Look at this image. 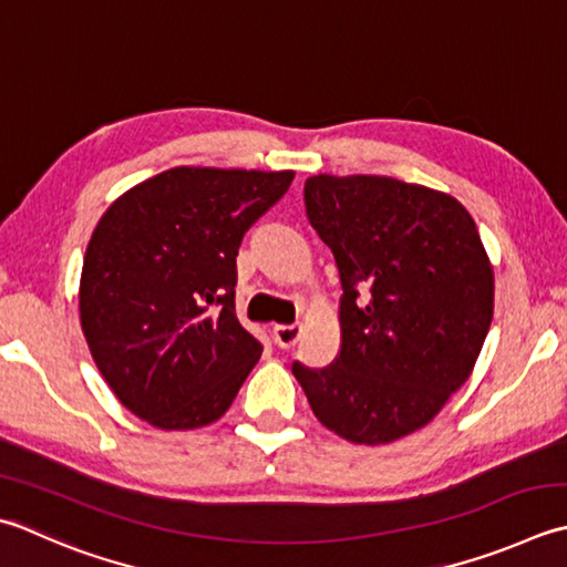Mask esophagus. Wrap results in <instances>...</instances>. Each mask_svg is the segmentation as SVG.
Wrapping results in <instances>:
<instances>
[{
    "instance_id": "obj_1",
    "label": "esophagus",
    "mask_w": 567,
    "mask_h": 567,
    "mask_svg": "<svg viewBox=\"0 0 567 567\" xmlns=\"http://www.w3.org/2000/svg\"><path fill=\"white\" fill-rule=\"evenodd\" d=\"M302 334V327L299 324H277L272 327V339L280 349H292Z\"/></svg>"
}]
</instances>
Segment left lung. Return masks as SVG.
<instances>
[{
    "label": "left lung",
    "instance_id": "8db88e82",
    "mask_svg": "<svg viewBox=\"0 0 567 567\" xmlns=\"http://www.w3.org/2000/svg\"><path fill=\"white\" fill-rule=\"evenodd\" d=\"M307 218L334 252L341 351L292 363L317 420L357 445L420 430L470 379L494 317V270L457 198L391 176H309Z\"/></svg>",
    "mask_w": 567,
    "mask_h": 567
}]
</instances>
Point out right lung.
I'll list each match as a JSON object with an SVG mask.
<instances>
[{
  "instance_id": "add662e5",
  "label": "right lung",
  "mask_w": 567,
  "mask_h": 567,
  "mask_svg": "<svg viewBox=\"0 0 567 567\" xmlns=\"http://www.w3.org/2000/svg\"><path fill=\"white\" fill-rule=\"evenodd\" d=\"M295 172L174 166L97 220L81 275V327L130 413L194 430L230 408L262 343L236 317V255Z\"/></svg>"
}]
</instances>
